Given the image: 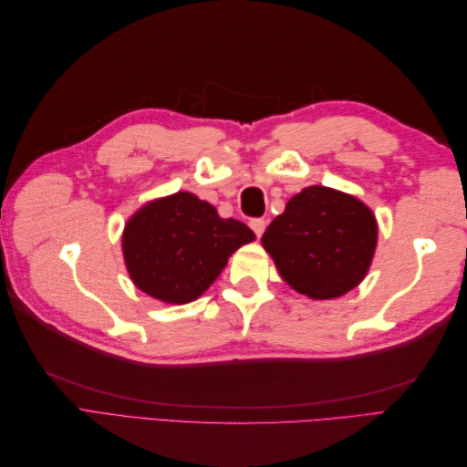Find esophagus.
I'll use <instances>...</instances> for the list:
<instances>
[{"label":"esophagus","mask_w":467,"mask_h":467,"mask_svg":"<svg viewBox=\"0 0 467 467\" xmlns=\"http://www.w3.org/2000/svg\"><path fill=\"white\" fill-rule=\"evenodd\" d=\"M249 225H251V230L255 232V235H257V237H261V235H263V232H265V225H266V222H265L263 218H253V220L249 222Z\"/></svg>","instance_id":"obj_1"}]
</instances>
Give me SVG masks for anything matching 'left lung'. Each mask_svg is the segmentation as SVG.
<instances>
[{"label": "left lung", "mask_w": 467, "mask_h": 467, "mask_svg": "<svg viewBox=\"0 0 467 467\" xmlns=\"http://www.w3.org/2000/svg\"><path fill=\"white\" fill-rule=\"evenodd\" d=\"M378 225L355 196L307 187L292 196L263 235L280 276L314 300L338 298L355 288L372 263Z\"/></svg>", "instance_id": "obj_1"}]
</instances>
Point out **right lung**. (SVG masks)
<instances>
[{
	"label": "right lung",
	"mask_w": 467,
	"mask_h": 467,
	"mask_svg": "<svg viewBox=\"0 0 467 467\" xmlns=\"http://www.w3.org/2000/svg\"><path fill=\"white\" fill-rule=\"evenodd\" d=\"M253 239L244 222L223 220L214 206L181 191L136 212L124 228L122 253L140 290L167 304H187Z\"/></svg>",
	"instance_id": "right-lung-1"
}]
</instances>
